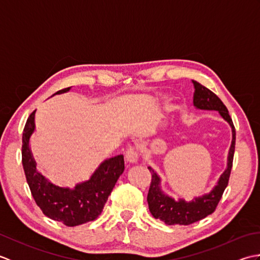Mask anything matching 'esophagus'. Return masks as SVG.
I'll use <instances>...</instances> for the list:
<instances>
[{
	"instance_id": "esophagus-1",
	"label": "esophagus",
	"mask_w": 260,
	"mask_h": 260,
	"mask_svg": "<svg viewBox=\"0 0 260 260\" xmlns=\"http://www.w3.org/2000/svg\"><path fill=\"white\" fill-rule=\"evenodd\" d=\"M125 157H126L127 162L136 163L137 161H139V151H137V148H135L134 146H129L126 150Z\"/></svg>"
}]
</instances>
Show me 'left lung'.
Here are the masks:
<instances>
[{"label": "left lung", "instance_id": "obj_1", "mask_svg": "<svg viewBox=\"0 0 260 260\" xmlns=\"http://www.w3.org/2000/svg\"><path fill=\"white\" fill-rule=\"evenodd\" d=\"M192 82L193 86H194V95H193L194 106L200 109L218 110L219 114L228 121L231 128H233V142H231L228 155V168L220 176L218 185H215L214 189L209 194L201 198H196L194 200L190 202H185L182 199L176 202L173 199L165 196L161 191V187H159V181L161 180H159L158 175L151 168H148L152 174L150 189H148L147 194L148 208H150V211L154 218L162 220L169 225L192 224L197 221H200L207 215L213 213L217 209L219 201L221 200L225 187L228 185L231 169H233L236 145V129L228 109L221 102V99L214 92L194 80H192Z\"/></svg>", "mask_w": 260, "mask_h": 260}]
</instances>
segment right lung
Segmentation results:
<instances>
[{"mask_svg":"<svg viewBox=\"0 0 260 260\" xmlns=\"http://www.w3.org/2000/svg\"><path fill=\"white\" fill-rule=\"evenodd\" d=\"M69 89L70 87L63 88L56 93H62ZM35 114L36 110H33L23 128L22 164L37 206L48 218L62 222L68 227L93 221L103 212L116 182L124 172V156L117 155L106 159L95 171L89 181L77 184L74 190L53 185L38 172L31 155L29 140L35 131Z\"/></svg>","mask_w":260,"mask_h":260,"instance_id":"add662e5","label":"right lung"}]
</instances>
